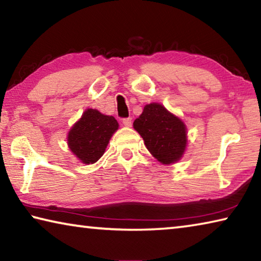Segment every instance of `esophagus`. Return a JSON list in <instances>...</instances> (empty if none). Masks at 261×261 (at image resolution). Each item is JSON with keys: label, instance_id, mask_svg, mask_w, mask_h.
<instances>
[{"label": "esophagus", "instance_id": "1", "mask_svg": "<svg viewBox=\"0 0 261 261\" xmlns=\"http://www.w3.org/2000/svg\"><path fill=\"white\" fill-rule=\"evenodd\" d=\"M123 124H124L126 127H130L132 125V120L130 117L124 118V120H123Z\"/></svg>", "mask_w": 261, "mask_h": 261}]
</instances>
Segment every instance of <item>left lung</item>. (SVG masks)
<instances>
[{
	"label": "left lung",
	"mask_w": 261,
	"mask_h": 261,
	"mask_svg": "<svg viewBox=\"0 0 261 261\" xmlns=\"http://www.w3.org/2000/svg\"><path fill=\"white\" fill-rule=\"evenodd\" d=\"M134 127L149 153L162 165H173L182 159L188 145L187 126L165 106L156 102L145 106Z\"/></svg>",
	"instance_id": "left-lung-1"
}]
</instances>
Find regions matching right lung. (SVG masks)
Wrapping results in <instances>:
<instances>
[{
  "label": "right lung",
  "mask_w": 261,
  "mask_h": 261,
  "mask_svg": "<svg viewBox=\"0 0 261 261\" xmlns=\"http://www.w3.org/2000/svg\"><path fill=\"white\" fill-rule=\"evenodd\" d=\"M117 129L115 117L88 108L68 132V146L84 165H92L103 155Z\"/></svg>",
  "instance_id": "right-lung-1"
}]
</instances>
